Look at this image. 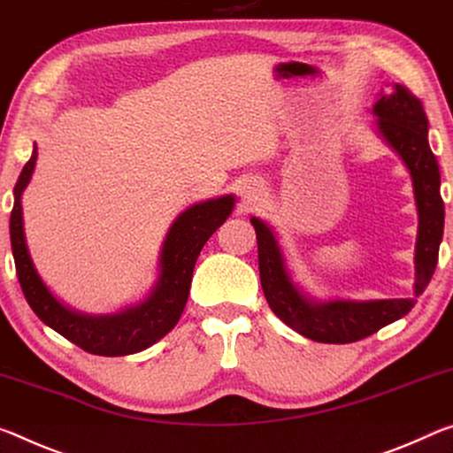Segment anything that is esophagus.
Instances as JSON below:
<instances>
[{
	"mask_svg": "<svg viewBox=\"0 0 453 453\" xmlns=\"http://www.w3.org/2000/svg\"><path fill=\"white\" fill-rule=\"evenodd\" d=\"M261 190H263V184L255 176L244 178L241 184V195H244L247 198H257L258 195H261Z\"/></svg>",
	"mask_w": 453,
	"mask_h": 453,
	"instance_id": "1",
	"label": "esophagus"
}]
</instances>
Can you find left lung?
<instances>
[{
  "instance_id": "obj_1",
  "label": "left lung",
  "mask_w": 453,
  "mask_h": 453,
  "mask_svg": "<svg viewBox=\"0 0 453 453\" xmlns=\"http://www.w3.org/2000/svg\"><path fill=\"white\" fill-rule=\"evenodd\" d=\"M377 132L397 152L411 176L418 236L413 250L411 293L394 299H351L317 293L311 287L309 266L283 247L275 228L253 217L258 271L266 303L280 321L319 343H353L410 313L415 296L424 293L437 265L443 234V200L440 195V166L427 142V116L421 102L405 86L394 94H380L373 104Z\"/></svg>"
}]
</instances>
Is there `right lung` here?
Instances as JSON below:
<instances>
[{
  "mask_svg": "<svg viewBox=\"0 0 453 453\" xmlns=\"http://www.w3.org/2000/svg\"><path fill=\"white\" fill-rule=\"evenodd\" d=\"M38 146L13 188V211L10 217V236L18 279L29 307L43 323L72 341L80 349L104 357L130 355L157 343L180 319L190 293L192 271L204 242L228 219L234 209V196L226 195L206 203L192 204L178 214L162 242L157 273L146 293L134 301L110 311H86L65 303L48 287L29 255L21 195L32 180Z\"/></svg>",
  "mask_w": 453,
  "mask_h": 453,
  "instance_id": "add662e5",
  "label": "right lung"
}]
</instances>
